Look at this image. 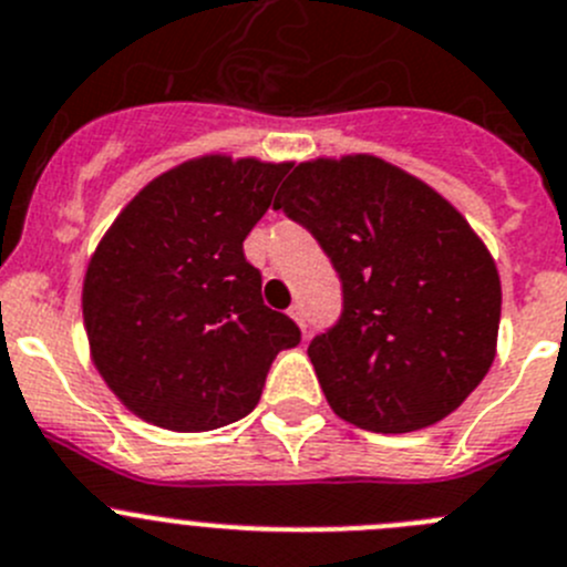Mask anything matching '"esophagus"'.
Here are the masks:
<instances>
[{"label": "esophagus", "instance_id": "1", "mask_svg": "<svg viewBox=\"0 0 567 567\" xmlns=\"http://www.w3.org/2000/svg\"><path fill=\"white\" fill-rule=\"evenodd\" d=\"M288 313H290V319H293L296 324L301 327V330H305V327H308V319H305V305H299V301H296V305H293V308L288 310Z\"/></svg>", "mask_w": 567, "mask_h": 567}]
</instances>
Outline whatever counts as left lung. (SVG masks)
<instances>
[{
	"label": "left lung",
	"mask_w": 567,
	"mask_h": 567,
	"mask_svg": "<svg viewBox=\"0 0 567 567\" xmlns=\"http://www.w3.org/2000/svg\"><path fill=\"white\" fill-rule=\"evenodd\" d=\"M274 209L341 279V316L308 347L330 409L374 433L456 411L489 372L501 324L498 268L462 212L367 153L293 167Z\"/></svg>",
	"instance_id": "1"
}]
</instances>
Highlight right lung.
<instances>
[{
    "label": "right lung",
    "mask_w": 567,
    "mask_h": 567,
    "mask_svg": "<svg viewBox=\"0 0 567 567\" xmlns=\"http://www.w3.org/2000/svg\"><path fill=\"white\" fill-rule=\"evenodd\" d=\"M290 164L200 156L153 178L111 224L83 279L97 372L145 422L198 433L259 403L301 332L266 308L243 240Z\"/></svg>",
    "instance_id": "add662e5"
}]
</instances>
